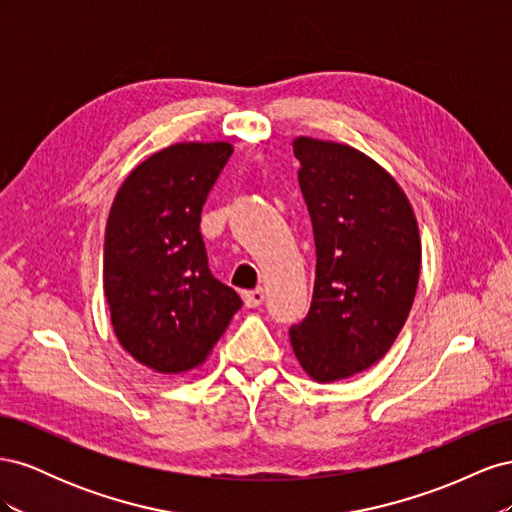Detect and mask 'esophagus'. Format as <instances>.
<instances>
[{
    "mask_svg": "<svg viewBox=\"0 0 512 512\" xmlns=\"http://www.w3.org/2000/svg\"><path fill=\"white\" fill-rule=\"evenodd\" d=\"M243 301L247 307H258V305H262V301H265V290L262 288L247 290V292H243Z\"/></svg>",
    "mask_w": 512,
    "mask_h": 512,
    "instance_id": "1",
    "label": "esophagus"
}]
</instances>
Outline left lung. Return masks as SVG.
<instances>
[{
  "mask_svg": "<svg viewBox=\"0 0 512 512\" xmlns=\"http://www.w3.org/2000/svg\"><path fill=\"white\" fill-rule=\"evenodd\" d=\"M292 149L314 226L316 282L290 344L309 376L335 382L393 346L416 294L421 239L406 194L365 153L307 136Z\"/></svg>",
  "mask_w": 512,
  "mask_h": 512,
  "instance_id": "8db88e82",
  "label": "left lung"
}]
</instances>
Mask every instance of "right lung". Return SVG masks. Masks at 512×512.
<instances>
[{
	"label": "right lung",
	"mask_w": 512,
	"mask_h": 512,
	"mask_svg": "<svg viewBox=\"0 0 512 512\" xmlns=\"http://www.w3.org/2000/svg\"><path fill=\"white\" fill-rule=\"evenodd\" d=\"M232 156L228 143H179L138 164L104 235V297L119 344L160 374L203 363L243 305L215 280L200 211Z\"/></svg>",
	"instance_id": "1"
}]
</instances>
